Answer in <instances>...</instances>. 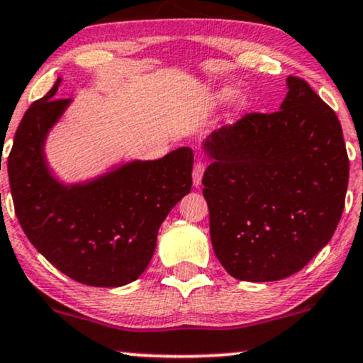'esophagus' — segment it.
Listing matches in <instances>:
<instances>
[{"mask_svg":"<svg viewBox=\"0 0 363 363\" xmlns=\"http://www.w3.org/2000/svg\"><path fill=\"white\" fill-rule=\"evenodd\" d=\"M203 173H205V163L198 162L195 167H193V185L195 186H200L201 185V178H203Z\"/></svg>","mask_w":363,"mask_h":363,"instance_id":"obj_1","label":"esophagus"}]
</instances>
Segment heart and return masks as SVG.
I'll return each instance as SVG.
<instances>
[{"mask_svg": "<svg viewBox=\"0 0 363 363\" xmlns=\"http://www.w3.org/2000/svg\"><path fill=\"white\" fill-rule=\"evenodd\" d=\"M233 94H235V89L231 86H223L220 89H216L215 92H211L210 96L206 99V106L208 107H218L221 106V104H225L230 101L233 97ZM247 106H250V101H247L246 96H236L233 99V104H231V112L235 113H240L242 111H246Z\"/></svg>", "mask_w": 363, "mask_h": 363, "instance_id": "heart-1", "label": "heart"}]
</instances>
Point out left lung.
Segmentation results:
<instances>
[{"instance_id":"8db88e82","label":"left lung","mask_w":363,"mask_h":363,"mask_svg":"<svg viewBox=\"0 0 363 363\" xmlns=\"http://www.w3.org/2000/svg\"><path fill=\"white\" fill-rule=\"evenodd\" d=\"M274 113H247L203 140L215 255L240 281L301 271L344 211L349 157L335 112L299 77Z\"/></svg>"}]
</instances>
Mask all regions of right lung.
<instances>
[{
    "label": "right lung",
    "mask_w": 363,
    "mask_h": 363,
    "mask_svg": "<svg viewBox=\"0 0 363 363\" xmlns=\"http://www.w3.org/2000/svg\"><path fill=\"white\" fill-rule=\"evenodd\" d=\"M62 77L19 123L8 177L14 210L33 246L82 284L121 287L147 269L163 220L191 190L193 150L121 162L84 182L59 180L46 157L52 127L71 106L54 99Z\"/></svg>",
    "instance_id": "right-lung-1"
}]
</instances>
